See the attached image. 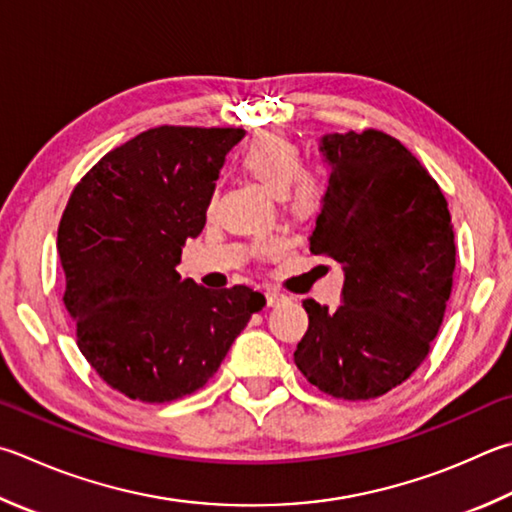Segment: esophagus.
<instances>
[{
  "label": "esophagus",
  "mask_w": 512,
  "mask_h": 512,
  "mask_svg": "<svg viewBox=\"0 0 512 512\" xmlns=\"http://www.w3.org/2000/svg\"><path fill=\"white\" fill-rule=\"evenodd\" d=\"M284 300H286L284 293H280V291H266V304L268 306H275V304H280Z\"/></svg>",
  "instance_id": "esophagus-1"
}]
</instances>
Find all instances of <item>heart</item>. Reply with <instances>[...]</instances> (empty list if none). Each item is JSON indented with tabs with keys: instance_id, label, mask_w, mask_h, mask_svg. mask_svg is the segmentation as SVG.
Returning <instances> with one entry per match:
<instances>
[{
	"instance_id": "obj_1",
	"label": "heart",
	"mask_w": 512,
	"mask_h": 512,
	"mask_svg": "<svg viewBox=\"0 0 512 512\" xmlns=\"http://www.w3.org/2000/svg\"><path fill=\"white\" fill-rule=\"evenodd\" d=\"M237 161L241 170L253 176L257 183H262L268 192L277 194V197H284L293 187L291 199L297 210L306 212L315 206L313 183L302 176V147L288 134L275 132V129L255 134L244 150L239 152Z\"/></svg>"
}]
</instances>
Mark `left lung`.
Segmentation results:
<instances>
[{
  "label": "left lung",
  "mask_w": 512,
  "mask_h": 512,
  "mask_svg": "<svg viewBox=\"0 0 512 512\" xmlns=\"http://www.w3.org/2000/svg\"><path fill=\"white\" fill-rule=\"evenodd\" d=\"M327 192L313 255L345 271L336 311L304 300L295 365L324 394L367 401L414 374L452 293L454 230L443 192L407 147L376 129L324 134Z\"/></svg>",
  "instance_id": "left-lung-1"
}]
</instances>
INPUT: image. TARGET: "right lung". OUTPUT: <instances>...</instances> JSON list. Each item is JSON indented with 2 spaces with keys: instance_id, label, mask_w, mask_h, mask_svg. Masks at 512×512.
<instances>
[{
  "instance_id": "1",
  "label": "right lung",
  "mask_w": 512,
  "mask_h": 512,
  "mask_svg": "<svg viewBox=\"0 0 512 512\" xmlns=\"http://www.w3.org/2000/svg\"><path fill=\"white\" fill-rule=\"evenodd\" d=\"M235 127H154L85 174L58 228L64 306L82 356L120 394L167 403L215 376L266 297L206 288L176 264L206 226Z\"/></svg>"
}]
</instances>
